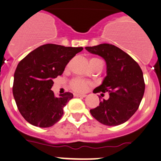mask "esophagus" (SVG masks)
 Wrapping results in <instances>:
<instances>
[{
	"label": "esophagus",
	"mask_w": 161,
	"mask_h": 161,
	"mask_svg": "<svg viewBox=\"0 0 161 161\" xmlns=\"http://www.w3.org/2000/svg\"><path fill=\"white\" fill-rule=\"evenodd\" d=\"M74 97H85L87 95L86 94H74Z\"/></svg>",
	"instance_id": "obj_1"
}]
</instances>
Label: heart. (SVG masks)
I'll list each match as a JSON object with an SVG mask.
<instances>
[{
  "label": "heart",
  "instance_id": "b5f03b06",
  "mask_svg": "<svg viewBox=\"0 0 161 161\" xmlns=\"http://www.w3.org/2000/svg\"><path fill=\"white\" fill-rule=\"evenodd\" d=\"M89 63L91 67L102 64V61L97 58H91L89 59ZM69 86L72 90L77 92H84L89 86V82L80 78H74L69 83Z\"/></svg>",
  "mask_w": 161,
  "mask_h": 161
}]
</instances>
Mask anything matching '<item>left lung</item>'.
<instances>
[{
	"label": "left lung",
	"instance_id": "obj_1",
	"mask_svg": "<svg viewBox=\"0 0 161 161\" xmlns=\"http://www.w3.org/2000/svg\"><path fill=\"white\" fill-rule=\"evenodd\" d=\"M85 48L102 57L107 63L106 77L93 92H109V98L91 109V115L104 125L124 124L137 110L144 94L142 70L129 54L114 45L101 44Z\"/></svg>",
	"mask_w": 161,
	"mask_h": 161
}]
</instances>
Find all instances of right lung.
<instances>
[{
	"label": "right lung",
	"mask_w": 161,
	"mask_h": 161,
	"mask_svg": "<svg viewBox=\"0 0 161 161\" xmlns=\"http://www.w3.org/2000/svg\"><path fill=\"white\" fill-rule=\"evenodd\" d=\"M83 47L53 44L40 46L19 62L14 76L13 95L20 114L27 122L49 127L59 121L64 108L73 98L66 92L56 97L51 90L53 79L61 75Z\"/></svg>",
	"instance_id": "add662e5"
}]
</instances>
